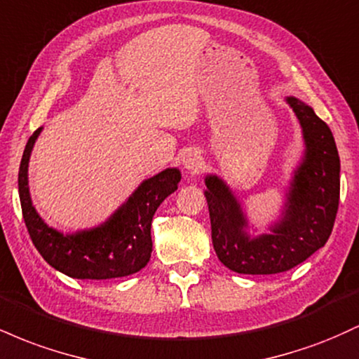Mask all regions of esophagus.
<instances>
[{
	"mask_svg": "<svg viewBox=\"0 0 359 359\" xmlns=\"http://www.w3.org/2000/svg\"><path fill=\"white\" fill-rule=\"evenodd\" d=\"M182 165L184 168H187L191 174H197V172L203 168V156L197 150H189L185 151L184 158H182Z\"/></svg>",
	"mask_w": 359,
	"mask_h": 359,
	"instance_id": "obj_1",
	"label": "esophagus"
}]
</instances>
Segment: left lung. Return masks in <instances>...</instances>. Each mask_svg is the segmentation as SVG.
<instances>
[{
    "mask_svg": "<svg viewBox=\"0 0 359 359\" xmlns=\"http://www.w3.org/2000/svg\"><path fill=\"white\" fill-rule=\"evenodd\" d=\"M306 140V156L295 170L283 217L271 234L250 238L246 219L229 187L216 175L205 177V199L217 258L236 273L271 275L306 262L323 248L339 205V155L334 137L311 106L287 97Z\"/></svg>",
    "mask_w": 359,
    "mask_h": 359,
    "instance_id": "left-lung-1",
    "label": "left lung"
}]
</instances>
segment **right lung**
<instances>
[{
  "label": "right lung",
  "mask_w": 359,
  "mask_h": 359,
  "mask_svg": "<svg viewBox=\"0 0 359 359\" xmlns=\"http://www.w3.org/2000/svg\"><path fill=\"white\" fill-rule=\"evenodd\" d=\"M42 128L25 147L18 172V192L25 224L45 262L62 273L82 280H106L137 273L151 255V219L167 196L177 191L180 172L167 168L135 191L104 224L89 231L62 234L48 228L32 205L28 191V160Z\"/></svg>",
  "instance_id": "right-lung-1"
}]
</instances>
